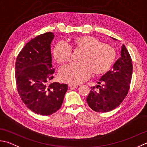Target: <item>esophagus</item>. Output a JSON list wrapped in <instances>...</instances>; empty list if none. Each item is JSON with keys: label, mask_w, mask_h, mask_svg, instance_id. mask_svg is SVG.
I'll list each match as a JSON object with an SVG mask.
<instances>
[{"label": "esophagus", "mask_w": 147, "mask_h": 147, "mask_svg": "<svg viewBox=\"0 0 147 147\" xmlns=\"http://www.w3.org/2000/svg\"><path fill=\"white\" fill-rule=\"evenodd\" d=\"M69 87L73 89V88H77L78 86L77 85H75V84H69Z\"/></svg>", "instance_id": "esophagus-1"}]
</instances>
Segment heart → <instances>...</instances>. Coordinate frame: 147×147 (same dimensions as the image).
I'll list each match as a JSON object with an SVG mask.
<instances>
[{"label": "heart", "instance_id": "1", "mask_svg": "<svg viewBox=\"0 0 147 147\" xmlns=\"http://www.w3.org/2000/svg\"><path fill=\"white\" fill-rule=\"evenodd\" d=\"M71 51L80 52L78 64L60 69L59 78L64 82L79 84L87 80L92 73L100 76L108 72L116 57V50L110 43L102 42L90 36H82L69 40L67 45L58 43L53 48V58L59 64L71 59Z\"/></svg>", "mask_w": 147, "mask_h": 147}]
</instances>
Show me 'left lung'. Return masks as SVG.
Segmentation results:
<instances>
[{"label": "left lung", "mask_w": 147, "mask_h": 147, "mask_svg": "<svg viewBox=\"0 0 147 147\" xmlns=\"http://www.w3.org/2000/svg\"><path fill=\"white\" fill-rule=\"evenodd\" d=\"M132 73L131 57L123 45L121 57L115 63L112 69L100 78L96 87H91L87 98L90 108L96 112L105 113L118 107L128 94Z\"/></svg>", "instance_id": "left-lung-1"}]
</instances>
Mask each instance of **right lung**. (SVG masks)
Here are the masks:
<instances>
[{
	"mask_svg": "<svg viewBox=\"0 0 147 147\" xmlns=\"http://www.w3.org/2000/svg\"><path fill=\"white\" fill-rule=\"evenodd\" d=\"M53 32L37 36L25 45L16 58V83L26 106L36 114L48 116L58 111L67 90V85L53 82L51 42Z\"/></svg>",
	"mask_w": 147,
	"mask_h": 147,
	"instance_id": "right-lung-1",
	"label": "right lung"
}]
</instances>
